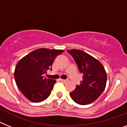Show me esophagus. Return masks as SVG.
I'll use <instances>...</instances> for the list:
<instances>
[{"instance_id":"obj_1","label":"esophagus","mask_w":127,"mask_h":127,"mask_svg":"<svg viewBox=\"0 0 127 127\" xmlns=\"http://www.w3.org/2000/svg\"><path fill=\"white\" fill-rule=\"evenodd\" d=\"M59 80L60 81H62V82H65V79H59Z\"/></svg>"}]
</instances>
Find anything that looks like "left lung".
I'll return each instance as SVG.
<instances>
[{"label":"left lung","mask_w":127,"mask_h":127,"mask_svg":"<svg viewBox=\"0 0 127 127\" xmlns=\"http://www.w3.org/2000/svg\"><path fill=\"white\" fill-rule=\"evenodd\" d=\"M73 57L79 70L83 74L80 85L69 94L74 101L79 105L94 102L105 90L107 74L98 60L81 50H67Z\"/></svg>","instance_id":"1"}]
</instances>
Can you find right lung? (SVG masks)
<instances>
[{
	"label": "right lung",
	"mask_w": 127,
	"mask_h": 127,
	"mask_svg": "<svg viewBox=\"0 0 127 127\" xmlns=\"http://www.w3.org/2000/svg\"><path fill=\"white\" fill-rule=\"evenodd\" d=\"M64 50L41 48L32 51L18 62L14 70L16 84L33 102H41L50 95L56 80L44 77L56 57Z\"/></svg>",
	"instance_id": "add662e5"
}]
</instances>
